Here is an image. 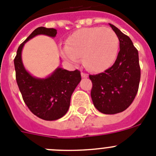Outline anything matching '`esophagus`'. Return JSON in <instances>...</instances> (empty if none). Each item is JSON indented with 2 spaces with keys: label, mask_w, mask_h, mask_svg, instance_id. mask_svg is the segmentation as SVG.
Masks as SVG:
<instances>
[{
  "label": "esophagus",
  "mask_w": 156,
  "mask_h": 156,
  "mask_svg": "<svg viewBox=\"0 0 156 156\" xmlns=\"http://www.w3.org/2000/svg\"><path fill=\"white\" fill-rule=\"evenodd\" d=\"M81 76L83 78H87L88 76V74L87 73H81Z\"/></svg>",
  "instance_id": "esophagus-1"
}]
</instances>
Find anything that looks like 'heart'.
Wrapping results in <instances>:
<instances>
[{"mask_svg": "<svg viewBox=\"0 0 156 156\" xmlns=\"http://www.w3.org/2000/svg\"><path fill=\"white\" fill-rule=\"evenodd\" d=\"M118 48L119 38L112 29L90 27L77 30L69 36L61 55L72 63L78 62L79 56L82 55L86 68L99 72L113 62Z\"/></svg>", "mask_w": 156, "mask_h": 156, "instance_id": "heart-1", "label": "heart"}]
</instances>
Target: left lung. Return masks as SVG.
I'll return each instance as SVG.
<instances>
[{
	"instance_id": "obj_1",
	"label": "left lung",
	"mask_w": 156,
	"mask_h": 156,
	"mask_svg": "<svg viewBox=\"0 0 156 156\" xmlns=\"http://www.w3.org/2000/svg\"><path fill=\"white\" fill-rule=\"evenodd\" d=\"M109 26L118 36L119 51L113 66L104 73L90 75L94 105L104 114L123 112L133 102L140 79L138 51L128 36L114 25Z\"/></svg>"
}]
</instances>
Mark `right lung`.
Segmentation results:
<instances>
[{
  "instance_id": "right-lung-1",
  "label": "right lung",
  "mask_w": 156,
  "mask_h": 156,
  "mask_svg": "<svg viewBox=\"0 0 156 156\" xmlns=\"http://www.w3.org/2000/svg\"><path fill=\"white\" fill-rule=\"evenodd\" d=\"M56 34L55 29L38 27L20 44L14 59L16 81L24 102L34 115L49 121L60 119L68 112L72 94L81 80L80 72L58 67L46 78L33 76L23 66L22 51L25 44L36 36L55 37Z\"/></svg>"
}]
</instances>
